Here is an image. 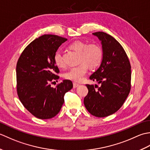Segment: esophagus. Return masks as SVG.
Here are the masks:
<instances>
[{
	"label": "esophagus",
	"instance_id": "1",
	"mask_svg": "<svg viewBox=\"0 0 150 150\" xmlns=\"http://www.w3.org/2000/svg\"><path fill=\"white\" fill-rule=\"evenodd\" d=\"M73 88H77L78 86H79V84L75 83V82H73Z\"/></svg>",
	"mask_w": 150,
	"mask_h": 150
}]
</instances>
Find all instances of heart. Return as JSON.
Segmentation results:
<instances>
[{"instance_id": "heart-1", "label": "heart", "mask_w": 150, "mask_h": 150, "mask_svg": "<svg viewBox=\"0 0 150 150\" xmlns=\"http://www.w3.org/2000/svg\"><path fill=\"white\" fill-rule=\"evenodd\" d=\"M69 47L79 53V62L81 64L67 71L64 73V77L73 82H81L88 72V65L91 68H95L100 64L103 58V50L99 44L97 43L87 44L82 41L73 42L69 46ZM53 60L58 68L64 66L61 53L59 51L55 53Z\"/></svg>"}]
</instances>
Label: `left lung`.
<instances>
[{"label": "left lung", "instance_id": "obj_1", "mask_svg": "<svg viewBox=\"0 0 150 150\" xmlns=\"http://www.w3.org/2000/svg\"><path fill=\"white\" fill-rule=\"evenodd\" d=\"M93 35L101 41L103 58L90 79L100 86L86 84L88 93L84 104L92 115L105 117L119 110L128 97L131 90V65L122 46L113 37L102 31Z\"/></svg>", "mask_w": 150, "mask_h": 150}]
</instances>
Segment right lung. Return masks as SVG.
Listing matches in <instances>:
<instances>
[{
  "label": "right lung",
  "instance_id": "right-lung-1",
  "mask_svg": "<svg viewBox=\"0 0 150 150\" xmlns=\"http://www.w3.org/2000/svg\"><path fill=\"white\" fill-rule=\"evenodd\" d=\"M66 38L44 35L35 39L21 53L16 68L17 91L25 108L40 119H48L59 113L64 96L73 88L71 81L64 80L51 86L59 77L54 55Z\"/></svg>",
  "mask_w": 150,
  "mask_h": 150
}]
</instances>
